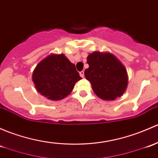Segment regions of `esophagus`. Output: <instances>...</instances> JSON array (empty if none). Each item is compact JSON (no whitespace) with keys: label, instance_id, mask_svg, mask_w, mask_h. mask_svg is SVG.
<instances>
[{"label":"esophagus","instance_id":"obj_1","mask_svg":"<svg viewBox=\"0 0 158 158\" xmlns=\"http://www.w3.org/2000/svg\"><path fill=\"white\" fill-rule=\"evenodd\" d=\"M79 75H80L81 77L83 78V77H84V76H85V75H84V71L82 70V71H81V72H79Z\"/></svg>","mask_w":158,"mask_h":158}]
</instances>
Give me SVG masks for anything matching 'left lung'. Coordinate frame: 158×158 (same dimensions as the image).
Wrapping results in <instances>:
<instances>
[{"instance_id": "1", "label": "left lung", "mask_w": 158, "mask_h": 158, "mask_svg": "<svg viewBox=\"0 0 158 158\" xmlns=\"http://www.w3.org/2000/svg\"><path fill=\"white\" fill-rule=\"evenodd\" d=\"M89 67L85 70L86 79L94 92L103 100L113 101L121 97L128 84L127 69L110 53L95 51L87 57Z\"/></svg>"}]
</instances>
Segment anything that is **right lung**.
I'll return each mask as SVG.
<instances>
[{
  "label": "right lung",
  "instance_id": "obj_1",
  "mask_svg": "<svg viewBox=\"0 0 158 158\" xmlns=\"http://www.w3.org/2000/svg\"><path fill=\"white\" fill-rule=\"evenodd\" d=\"M81 79L74 64L63 54L48 56L36 66L32 73L38 92L52 101L66 98Z\"/></svg>",
  "mask_w": 158,
  "mask_h": 158
}]
</instances>
